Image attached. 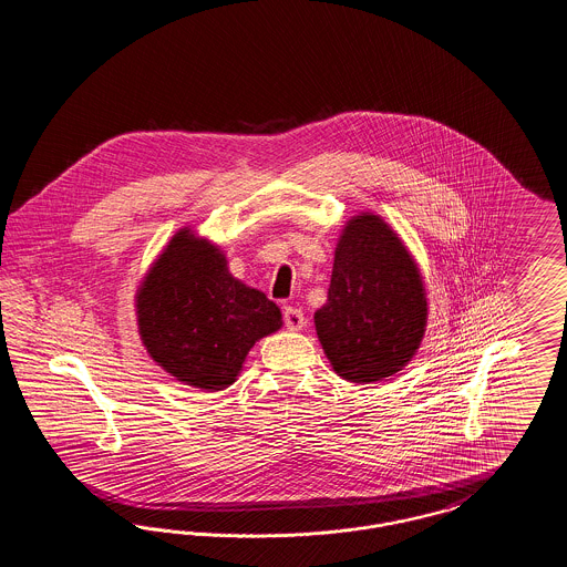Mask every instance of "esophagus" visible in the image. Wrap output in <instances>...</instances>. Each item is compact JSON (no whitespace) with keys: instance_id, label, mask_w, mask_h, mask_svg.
I'll use <instances>...</instances> for the list:
<instances>
[{"instance_id":"1","label":"esophagus","mask_w":567,"mask_h":567,"mask_svg":"<svg viewBox=\"0 0 567 567\" xmlns=\"http://www.w3.org/2000/svg\"><path fill=\"white\" fill-rule=\"evenodd\" d=\"M282 321L287 324V329H291V331H299V329L306 324V319H303L301 310H297L293 306H287V308L282 310Z\"/></svg>"}]
</instances>
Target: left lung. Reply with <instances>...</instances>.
Wrapping results in <instances>:
<instances>
[{
	"label": "left lung",
	"mask_w": 567,
	"mask_h": 567,
	"mask_svg": "<svg viewBox=\"0 0 567 567\" xmlns=\"http://www.w3.org/2000/svg\"><path fill=\"white\" fill-rule=\"evenodd\" d=\"M315 324L336 374L351 382L393 377L419 349L427 324L425 287L380 216H354L344 227Z\"/></svg>",
	"instance_id": "8db88e82"
}]
</instances>
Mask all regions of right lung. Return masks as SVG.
<instances>
[{"label": "right lung", "instance_id": "obj_1", "mask_svg": "<svg viewBox=\"0 0 567 567\" xmlns=\"http://www.w3.org/2000/svg\"><path fill=\"white\" fill-rule=\"evenodd\" d=\"M137 329L163 370L197 389L220 391L255 342L280 329L278 306L227 270L223 252L178 231L137 291Z\"/></svg>", "mask_w": 567, "mask_h": 567}]
</instances>
